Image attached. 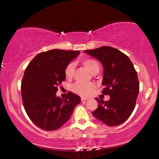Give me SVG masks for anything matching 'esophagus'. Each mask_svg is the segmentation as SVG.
I'll list each match as a JSON object with an SVG mask.
<instances>
[{"mask_svg": "<svg viewBox=\"0 0 159 159\" xmlns=\"http://www.w3.org/2000/svg\"><path fill=\"white\" fill-rule=\"evenodd\" d=\"M88 100V98H83V97L81 98V101H85V100Z\"/></svg>", "mask_w": 159, "mask_h": 159, "instance_id": "1", "label": "esophagus"}]
</instances>
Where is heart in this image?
<instances>
[{
    "label": "heart",
    "instance_id": "b5f03b06",
    "mask_svg": "<svg viewBox=\"0 0 159 159\" xmlns=\"http://www.w3.org/2000/svg\"><path fill=\"white\" fill-rule=\"evenodd\" d=\"M83 66H85V68L89 71V72L92 74H95L99 72L100 66L99 63H98L97 61L87 59L83 60L82 61ZM74 71V65L73 63H70L67 64L65 68V76L67 79L72 78ZM95 89V85L92 83H76L72 87V89L74 93H76L79 95L87 97L89 96L91 93L93 92V91Z\"/></svg>",
    "mask_w": 159,
    "mask_h": 159
}]
</instances>
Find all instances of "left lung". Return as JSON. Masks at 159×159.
Listing matches in <instances>:
<instances>
[{"label": "left lung", "mask_w": 159, "mask_h": 159, "mask_svg": "<svg viewBox=\"0 0 159 159\" xmlns=\"http://www.w3.org/2000/svg\"><path fill=\"white\" fill-rule=\"evenodd\" d=\"M84 52L102 63V85L105 87L102 93L110 96L108 101L96 98L98 106L92 112L93 116L107 126H118L130 116L139 92V83L133 64L125 54L111 46Z\"/></svg>", "instance_id": "left-lung-1"}]
</instances>
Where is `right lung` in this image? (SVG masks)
<instances>
[{
	"instance_id": "obj_1",
	"label": "right lung",
	"mask_w": 159,
	"mask_h": 159,
	"mask_svg": "<svg viewBox=\"0 0 159 159\" xmlns=\"http://www.w3.org/2000/svg\"><path fill=\"white\" fill-rule=\"evenodd\" d=\"M80 52L53 49L36 55L25 71L21 83L23 105L30 119L46 130H55L68 121L80 97L68 92L57 97V86L65 80V68Z\"/></svg>"
}]
</instances>
